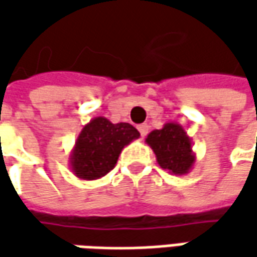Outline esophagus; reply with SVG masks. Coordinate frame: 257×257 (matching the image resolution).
<instances>
[{
  "label": "esophagus",
  "mask_w": 257,
  "mask_h": 257,
  "mask_svg": "<svg viewBox=\"0 0 257 257\" xmlns=\"http://www.w3.org/2000/svg\"><path fill=\"white\" fill-rule=\"evenodd\" d=\"M137 128H139V132H140V134H142V137H144L146 134L149 133V125H147V124H140Z\"/></svg>",
  "instance_id": "obj_1"
}]
</instances>
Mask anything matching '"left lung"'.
Here are the masks:
<instances>
[{
  "label": "left lung",
  "instance_id": "obj_1",
  "mask_svg": "<svg viewBox=\"0 0 257 257\" xmlns=\"http://www.w3.org/2000/svg\"><path fill=\"white\" fill-rule=\"evenodd\" d=\"M146 143L152 147L163 170L183 176L193 169L196 156L192 150V139L180 124L166 123L160 130L149 134Z\"/></svg>",
  "mask_w": 257,
  "mask_h": 257
}]
</instances>
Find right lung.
Returning a JSON list of instances; mask_svg holds the SVG:
<instances>
[{
    "instance_id": "right-lung-1",
    "label": "right lung",
    "mask_w": 257,
    "mask_h": 257,
    "mask_svg": "<svg viewBox=\"0 0 257 257\" xmlns=\"http://www.w3.org/2000/svg\"><path fill=\"white\" fill-rule=\"evenodd\" d=\"M139 137L132 124H113L105 117H94L75 140L70 169L81 180H97L113 170L124 147Z\"/></svg>"
}]
</instances>
